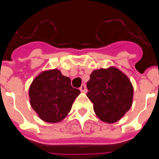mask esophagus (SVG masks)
I'll return each mask as SVG.
<instances>
[{
  "instance_id": "esophagus-1",
  "label": "esophagus",
  "mask_w": 159,
  "mask_h": 159,
  "mask_svg": "<svg viewBox=\"0 0 159 159\" xmlns=\"http://www.w3.org/2000/svg\"><path fill=\"white\" fill-rule=\"evenodd\" d=\"M80 90L81 92H84V93H85V92H87V88H86V86H85V84H82L80 88Z\"/></svg>"
}]
</instances>
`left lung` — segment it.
Listing matches in <instances>:
<instances>
[{"label":"left lung","mask_w":159,"mask_h":159,"mask_svg":"<svg viewBox=\"0 0 159 159\" xmlns=\"http://www.w3.org/2000/svg\"><path fill=\"white\" fill-rule=\"evenodd\" d=\"M88 99L101 121L114 123L130 110L134 88L126 74L116 67L94 70L87 83Z\"/></svg>","instance_id":"8db88e82"}]
</instances>
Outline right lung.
Instances as JSON below:
<instances>
[{"label": "right lung", "instance_id": "obj_1", "mask_svg": "<svg viewBox=\"0 0 159 159\" xmlns=\"http://www.w3.org/2000/svg\"><path fill=\"white\" fill-rule=\"evenodd\" d=\"M80 94V90L71 87L69 77L57 68L40 72L29 90L31 107L40 119L50 123L64 120Z\"/></svg>", "mask_w": 159, "mask_h": 159}]
</instances>
